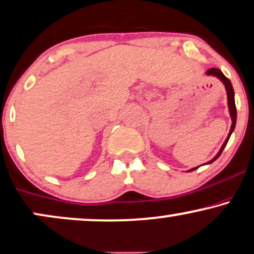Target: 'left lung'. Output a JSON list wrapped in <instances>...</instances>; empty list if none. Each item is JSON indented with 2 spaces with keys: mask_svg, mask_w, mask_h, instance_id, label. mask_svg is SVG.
Returning <instances> with one entry per match:
<instances>
[{
  "mask_svg": "<svg viewBox=\"0 0 254 254\" xmlns=\"http://www.w3.org/2000/svg\"><path fill=\"white\" fill-rule=\"evenodd\" d=\"M206 73H207V75H213V76L218 77V78H219L220 81L223 82L224 84H225V88H226V91H227V103H229L230 115H231V118H232V125H231V130H230V133H229V136H227L226 140H225V142H224L223 146H221V149L219 150V152L217 153V156L214 157V158H213L212 160H210V162L206 163V164H210V163L214 162V160H216V159L218 158V157H219V156L221 155V152H223L224 147L226 146L227 142H229V139H230V136H231V133L233 132V130H234V127H236V122H237V109H236V103H234V91H233V86H232V84H231L230 79L227 78V77H226L225 75H224V73L221 72L219 69H217V68L208 69L207 71H206ZM198 168H199V166H198ZM198 168H195V169H198ZM195 169H192L191 171H193V170H195Z\"/></svg>",
  "mask_w": 254,
  "mask_h": 254,
  "instance_id": "1",
  "label": "left lung"
}]
</instances>
